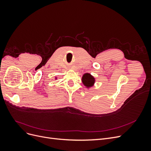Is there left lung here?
<instances>
[{
	"label": "left lung",
	"mask_w": 151,
	"mask_h": 151,
	"mask_svg": "<svg viewBox=\"0 0 151 151\" xmlns=\"http://www.w3.org/2000/svg\"><path fill=\"white\" fill-rule=\"evenodd\" d=\"M82 83L86 88L89 89L93 87L95 83V78L89 73H85L82 77Z\"/></svg>",
	"instance_id": "left-lung-1"
}]
</instances>
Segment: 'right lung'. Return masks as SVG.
I'll return each instance as SVG.
<instances>
[{
    "label": "right lung",
    "instance_id": "obj_1",
    "mask_svg": "<svg viewBox=\"0 0 151 151\" xmlns=\"http://www.w3.org/2000/svg\"><path fill=\"white\" fill-rule=\"evenodd\" d=\"M55 79H57V77H55Z\"/></svg>",
    "mask_w": 151,
    "mask_h": 151
}]
</instances>
